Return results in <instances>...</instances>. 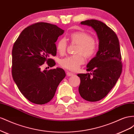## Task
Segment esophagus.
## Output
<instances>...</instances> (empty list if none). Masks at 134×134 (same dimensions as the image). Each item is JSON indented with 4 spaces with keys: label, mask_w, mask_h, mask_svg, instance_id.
Wrapping results in <instances>:
<instances>
[{
    "label": "esophagus",
    "mask_w": 134,
    "mask_h": 134,
    "mask_svg": "<svg viewBox=\"0 0 134 134\" xmlns=\"http://www.w3.org/2000/svg\"><path fill=\"white\" fill-rule=\"evenodd\" d=\"M66 74L68 76H71L73 75V73H72V72H67Z\"/></svg>",
    "instance_id": "esophagus-1"
}]
</instances>
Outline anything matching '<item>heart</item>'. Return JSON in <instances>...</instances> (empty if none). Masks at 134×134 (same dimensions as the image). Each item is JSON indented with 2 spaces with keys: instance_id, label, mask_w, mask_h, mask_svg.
I'll return each mask as SVG.
<instances>
[{
  "instance_id": "1",
  "label": "heart",
  "mask_w": 134,
  "mask_h": 134,
  "mask_svg": "<svg viewBox=\"0 0 134 134\" xmlns=\"http://www.w3.org/2000/svg\"><path fill=\"white\" fill-rule=\"evenodd\" d=\"M69 39L72 43L78 46L76 48L77 54L67 56L60 59L59 64L61 67L72 71H77L81 64L85 62V56L89 58L93 57L98 51L99 44L89 34L82 31H77L70 34ZM67 41L65 38H61L56 45V48L60 54L63 55L66 52Z\"/></svg>"
}]
</instances>
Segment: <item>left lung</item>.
Instances as JSON below:
<instances>
[{"label": "left lung", "instance_id": "obj_1", "mask_svg": "<svg viewBox=\"0 0 134 134\" xmlns=\"http://www.w3.org/2000/svg\"><path fill=\"white\" fill-rule=\"evenodd\" d=\"M81 24L93 28L99 44L96 56L87 65L86 70L92 72L77 74L81 81L79 91L85 100L97 102L109 93L122 73L120 43L116 33L100 21L86 20Z\"/></svg>", "mask_w": 134, "mask_h": 134}]
</instances>
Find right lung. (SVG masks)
I'll return each mask as SVG.
<instances>
[{
	"mask_svg": "<svg viewBox=\"0 0 134 134\" xmlns=\"http://www.w3.org/2000/svg\"><path fill=\"white\" fill-rule=\"evenodd\" d=\"M64 30L46 22H37L25 28L14 43L12 74L22 95L37 104H44L54 97L60 81L65 77L60 68L41 70L46 62L55 65L51 56L57 54L55 43Z\"/></svg>",
	"mask_w": 134,
	"mask_h": 134,
	"instance_id": "obj_1",
	"label": "right lung"
}]
</instances>
